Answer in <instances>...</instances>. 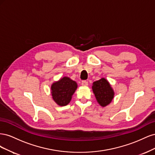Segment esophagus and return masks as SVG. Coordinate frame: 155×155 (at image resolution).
<instances>
[{
  "instance_id": "34e87169",
  "label": "esophagus",
  "mask_w": 155,
  "mask_h": 155,
  "mask_svg": "<svg viewBox=\"0 0 155 155\" xmlns=\"http://www.w3.org/2000/svg\"><path fill=\"white\" fill-rule=\"evenodd\" d=\"M81 85L82 86H84V87H86V86H87L88 85V82L87 81H82V82H81Z\"/></svg>"
}]
</instances>
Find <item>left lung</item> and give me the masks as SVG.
I'll return each mask as SVG.
<instances>
[{
	"instance_id": "8db88e82",
	"label": "left lung",
	"mask_w": 155,
	"mask_h": 155,
	"mask_svg": "<svg viewBox=\"0 0 155 155\" xmlns=\"http://www.w3.org/2000/svg\"><path fill=\"white\" fill-rule=\"evenodd\" d=\"M96 100L101 107L110 104L114 96V92L106 79L101 78L93 83L92 87Z\"/></svg>"
}]
</instances>
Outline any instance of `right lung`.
Masks as SVG:
<instances>
[{"instance_id":"right-lung-1","label":"right lung","mask_w":155,"mask_h":155,"mask_svg":"<svg viewBox=\"0 0 155 155\" xmlns=\"http://www.w3.org/2000/svg\"><path fill=\"white\" fill-rule=\"evenodd\" d=\"M76 81L68 77H63L51 86V94L54 101L59 106L68 105L77 89Z\"/></svg>"}]
</instances>
